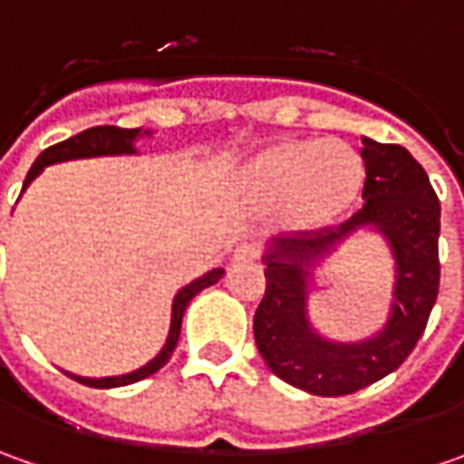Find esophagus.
<instances>
[{"label":"esophagus","instance_id":"esophagus-1","mask_svg":"<svg viewBox=\"0 0 464 464\" xmlns=\"http://www.w3.org/2000/svg\"><path fill=\"white\" fill-rule=\"evenodd\" d=\"M258 258V247L253 245V242H240L237 247H235V253H232V260L235 263H250V260Z\"/></svg>","mask_w":464,"mask_h":464}]
</instances>
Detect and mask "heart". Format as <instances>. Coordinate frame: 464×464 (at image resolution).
Masks as SVG:
<instances>
[{
	"mask_svg": "<svg viewBox=\"0 0 464 464\" xmlns=\"http://www.w3.org/2000/svg\"><path fill=\"white\" fill-rule=\"evenodd\" d=\"M247 186L260 204L281 208L286 227L312 232L353 206L364 186V162L343 141L284 139L247 165Z\"/></svg>",
	"mask_w": 464,
	"mask_h": 464,
	"instance_id": "1",
	"label": "heart"
}]
</instances>
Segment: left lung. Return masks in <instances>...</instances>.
<instances>
[{"instance_id": "1", "label": "left lung", "mask_w": 464, "mask_h": 464, "mask_svg": "<svg viewBox=\"0 0 464 464\" xmlns=\"http://www.w3.org/2000/svg\"><path fill=\"white\" fill-rule=\"evenodd\" d=\"M364 208L346 224L314 235L274 237L263 247L266 295L253 333L260 356L284 382L320 398L351 395L408 359L439 292V198L426 169L398 144L362 136ZM380 234L393 256L391 310L383 328L359 342H335L309 317L316 268L361 234Z\"/></svg>"}]
</instances>
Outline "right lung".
Segmentation results:
<instances>
[{
    "mask_svg": "<svg viewBox=\"0 0 464 464\" xmlns=\"http://www.w3.org/2000/svg\"><path fill=\"white\" fill-rule=\"evenodd\" d=\"M152 129H121V126H95V129H87L82 134L72 136L66 141H59L53 147H48L41 157L33 162V168L27 172L25 183H23V193L27 186L51 165H59V162H69V160H90V157H131L139 154L136 150V141L139 139H152ZM224 276V268H211L208 274L198 276L196 281L186 284L183 289H178V295L172 296V307H169V330L165 343L160 348V353L150 359L147 364H141L134 372H126V374H116V377H82V374H72L66 372L72 380L87 384V387H98V390H111V387H123V384H134L144 377H150L154 372H160L162 366L168 364L172 351L178 346V338H180V325H183V314L186 307L190 304V299L204 292L206 286H214L219 278Z\"/></svg>",
    "mask_w": 464,
    "mask_h": 464,
    "instance_id": "obj_1",
    "label": "right lung"
}]
</instances>
